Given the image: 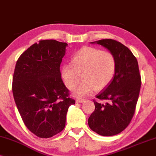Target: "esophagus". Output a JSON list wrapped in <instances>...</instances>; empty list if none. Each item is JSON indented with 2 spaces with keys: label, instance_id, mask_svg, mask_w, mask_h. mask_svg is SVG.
<instances>
[{
  "label": "esophagus",
  "instance_id": "34e87169",
  "mask_svg": "<svg viewBox=\"0 0 156 156\" xmlns=\"http://www.w3.org/2000/svg\"><path fill=\"white\" fill-rule=\"evenodd\" d=\"M85 101L84 98H77L76 99V103H83Z\"/></svg>",
  "mask_w": 156,
  "mask_h": 156
}]
</instances>
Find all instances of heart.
<instances>
[{
    "instance_id": "b5f03b06",
    "label": "heart",
    "mask_w": 156,
    "mask_h": 156,
    "mask_svg": "<svg viewBox=\"0 0 156 156\" xmlns=\"http://www.w3.org/2000/svg\"><path fill=\"white\" fill-rule=\"evenodd\" d=\"M72 65L62 68V76L68 88L74 90L78 96H85L94 90L100 91L108 86L116 71V58L111 52L94 47H83L71 60Z\"/></svg>"
}]
</instances>
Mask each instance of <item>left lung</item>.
Returning <instances> with one entry per match:
<instances>
[{
  "instance_id": "8db88e82",
  "label": "left lung",
  "mask_w": 156,
  "mask_h": 156,
  "mask_svg": "<svg viewBox=\"0 0 156 156\" xmlns=\"http://www.w3.org/2000/svg\"><path fill=\"white\" fill-rule=\"evenodd\" d=\"M95 43L113 54L117 67L112 81L96 95L98 101L93 100L95 110L88 126L101 136H115L128 127L136 111L141 86L138 63L132 52L117 41L102 39Z\"/></svg>"
}]
</instances>
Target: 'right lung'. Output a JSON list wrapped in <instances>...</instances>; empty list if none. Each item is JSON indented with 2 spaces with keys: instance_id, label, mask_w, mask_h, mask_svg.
<instances>
[{
  "instance_id": "add662e5",
  "label": "right lung",
  "mask_w": 156,
  "mask_h": 156,
  "mask_svg": "<svg viewBox=\"0 0 156 156\" xmlns=\"http://www.w3.org/2000/svg\"><path fill=\"white\" fill-rule=\"evenodd\" d=\"M67 45L41 40L16 62L12 84L14 100L25 126L39 138H51L61 132L68 108L76 103L60 70Z\"/></svg>"
}]
</instances>
